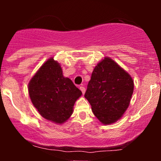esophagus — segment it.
<instances>
[{"mask_svg":"<svg viewBox=\"0 0 161 161\" xmlns=\"http://www.w3.org/2000/svg\"><path fill=\"white\" fill-rule=\"evenodd\" d=\"M80 88V90L82 91L83 95H84L85 92H86V88H85L84 86H80V88Z\"/></svg>","mask_w":161,"mask_h":161,"instance_id":"34e87169","label":"esophagus"}]
</instances>
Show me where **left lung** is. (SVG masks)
Returning a JSON list of instances; mask_svg holds the SVG:
<instances>
[{"instance_id":"1","label":"left lung","mask_w":161,"mask_h":161,"mask_svg":"<svg viewBox=\"0 0 161 161\" xmlns=\"http://www.w3.org/2000/svg\"><path fill=\"white\" fill-rule=\"evenodd\" d=\"M133 89L131 75L111 58L104 57L94 68L85 97L99 121L109 125L123 116Z\"/></svg>"}]
</instances>
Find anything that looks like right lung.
Returning <instances> with one entry per match:
<instances>
[{
    "label": "right lung",
    "mask_w": 161,
    "mask_h": 161,
    "mask_svg": "<svg viewBox=\"0 0 161 161\" xmlns=\"http://www.w3.org/2000/svg\"><path fill=\"white\" fill-rule=\"evenodd\" d=\"M29 97L40 115L47 120L62 124L72 115L82 92L71 79L63 75L62 68L53 57L37 71L29 83Z\"/></svg>",
    "instance_id": "add662e5"
}]
</instances>
